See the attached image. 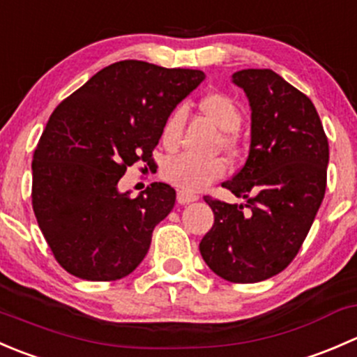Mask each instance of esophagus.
<instances>
[{"mask_svg": "<svg viewBox=\"0 0 357 357\" xmlns=\"http://www.w3.org/2000/svg\"><path fill=\"white\" fill-rule=\"evenodd\" d=\"M197 200H199V195H195V193L181 192V190L178 192V204L186 205V204H192V202H197Z\"/></svg>", "mask_w": 357, "mask_h": 357, "instance_id": "obj_1", "label": "esophagus"}]
</instances>
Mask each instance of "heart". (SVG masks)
Here are the masks:
<instances>
[{
    "label": "heart",
    "mask_w": 357,
    "mask_h": 357,
    "mask_svg": "<svg viewBox=\"0 0 357 357\" xmlns=\"http://www.w3.org/2000/svg\"><path fill=\"white\" fill-rule=\"evenodd\" d=\"M199 109L221 131H225L222 143L226 146H233L235 139H233L231 132L238 131L240 124H242V110H240L238 103L226 93L211 91L202 96ZM183 121H185V114L181 109H174L165 117L160 131V143L164 145V149L174 150L179 145ZM226 171L228 167L221 158H199L183 153V155L172 157L165 162L162 167V178L181 192L195 193L205 190L218 179L225 178Z\"/></svg>",
    "instance_id": "heart-1"
}]
</instances>
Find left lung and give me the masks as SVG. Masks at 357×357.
<instances>
[{
	"label": "left lung",
	"mask_w": 357,
	"mask_h": 357,
	"mask_svg": "<svg viewBox=\"0 0 357 357\" xmlns=\"http://www.w3.org/2000/svg\"><path fill=\"white\" fill-rule=\"evenodd\" d=\"M233 82L252 109L248 157L222 183L245 204L204 197L214 225L202 238L208 268L233 283L282 273L301 250L326 190L328 138L311 100L269 68H245Z\"/></svg>",
	"instance_id": "1"
}]
</instances>
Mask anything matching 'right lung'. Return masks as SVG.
I'll list each match as a JSON object with an SVG mask.
<instances>
[{
    "mask_svg": "<svg viewBox=\"0 0 357 357\" xmlns=\"http://www.w3.org/2000/svg\"><path fill=\"white\" fill-rule=\"evenodd\" d=\"M193 68L122 60L96 72L50 117L32 158V208L56 262L70 275L114 282L145 259L176 192L165 183L138 197L117 183L152 152L165 117L204 81Z\"/></svg>",
    "mask_w": 357,
    "mask_h": 357,
    "instance_id": "add662e5",
    "label": "right lung"
}]
</instances>
